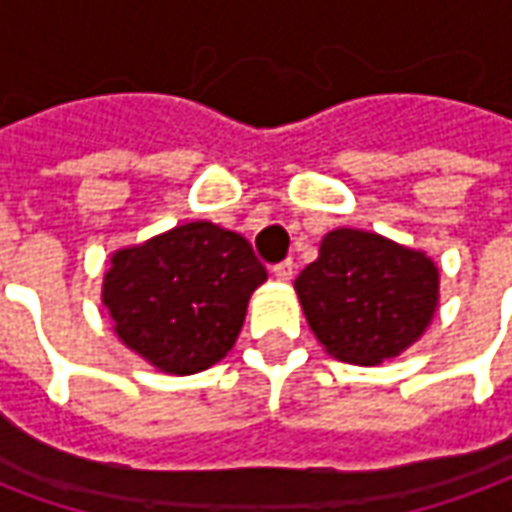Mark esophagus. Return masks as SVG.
<instances>
[{"label":"esophagus","instance_id":"1","mask_svg":"<svg viewBox=\"0 0 512 512\" xmlns=\"http://www.w3.org/2000/svg\"><path fill=\"white\" fill-rule=\"evenodd\" d=\"M293 268H296V263L293 260H282V263H277V266L271 268L274 271V277L279 279V282H288V279H293Z\"/></svg>","mask_w":512,"mask_h":512}]
</instances>
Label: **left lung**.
I'll return each mask as SVG.
<instances>
[{"label": "left lung", "mask_w": 512, "mask_h": 512, "mask_svg": "<svg viewBox=\"0 0 512 512\" xmlns=\"http://www.w3.org/2000/svg\"><path fill=\"white\" fill-rule=\"evenodd\" d=\"M296 293L329 354L378 365L425 332L439 301V268L376 233L332 230L296 279Z\"/></svg>", "instance_id": "obj_1"}]
</instances>
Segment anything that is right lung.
<instances>
[{
	"label": "right lung",
	"mask_w": 512,
	"mask_h": 512,
	"mask_svg": "<svg viewBox=\"0 0 512 512\" xmlns=\"http://www.w3.org/2000/svg\"><path fill=\"white\" fill-rule=\"evenodd\" d=\"M263 282L266 266L244 235L191 222L115 252L104 304L131 351L164 373L191 376L233 348Z\"/></svg>",
	"instance_id": "1"
}]
</instances>
